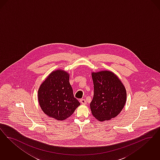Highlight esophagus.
I'll list each match as a JSON object with an SVG mask.
<instances>
[{"label": "esophagus", "instance_id": "1", "mask_svg": "<svg viewBox=\"0 0 160 160\" xmlns=\"http://www.w3.org/2000/svg\"><path fill=\"white\" fill-rule=\"evenodd\" d=\"M80 102H81V103L82 104H87V102H86V100H85V99H81L80 100Z\"/></svg>", "mask_w": 160, "mask_h": 160}]
</instances>
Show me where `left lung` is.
Returning a JSON list of instances; mask_svg holds the SVG:
<instances>
[{
    "mask_svg": "<svg viewBox=\"0 0 160 160\" xmlns=\"http://www.w3.org/2000/svg\"><path fill=\"white\" fill-rule=\"evenodd\" d=\"M94 96L90 103L92 115L99 121L116 117L126 102L125 87L113 72L103 70L91 73Z\"/></svg>",
    "mask_w": 160,
    "mask_h": 160,
    "instance_id": "obj_1",
    "label": "left lung"
}]
</instances>
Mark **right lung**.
Here are the masks:
<instances>
[{
  "label": "right lung",
  "mask_w": 160,
  "mask_h": 160,
  "mask_svg": "<svg viewBox=\"0 0 160 160\" xmlns=\"http://www.w3.org/2000/svg\"><path fill=\"white\" fill-rule=\"evenodd\" d=\"M38 101L43 112L58 121L69 118L80 105L74 98L69 74L61 69L52 72L41 83Z\"/></svg>",
  "instance_id": "1"
}]
</instances>
